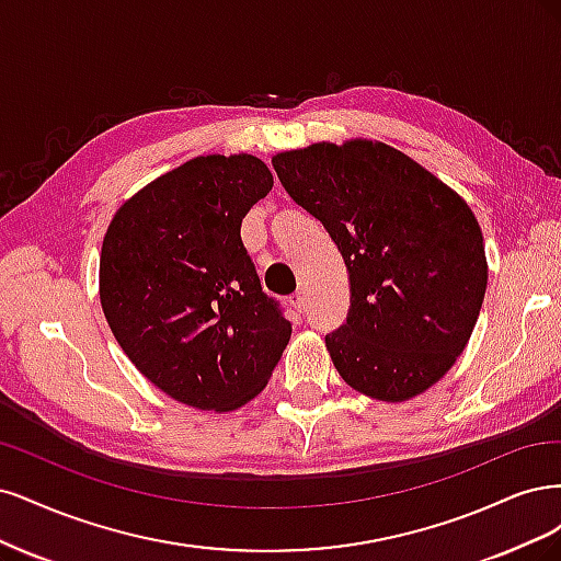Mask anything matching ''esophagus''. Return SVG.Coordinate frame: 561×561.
<instances>
[{"label": "esophagus", "mask_w": 561, "mask_h": 561, "mask_svg": "<svg viewBox=\"0 0 561 561\" xmlns=\"http://www.w3.org/2000/svg\"><path fill=\"white\" fill-rule=\"evenodd\" d=\"M288 302L294 305L296 312H305V310H307V298H305V294H294L291 300H288Z\"/></svg>", "instance_id": "34e87169"}]
</instances>
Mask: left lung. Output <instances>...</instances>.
Here are the masks:
<instances>
[{
  "mask_svg": "<svg viewBox=\"0 0 561 561\" xmlns=\"http://www.w3.org/2000/svg\"><path fill=\"white\" fill-rule=\"evenodd\" d=\"M273 168L347 265V323L327 335L342 379L387 403L436 385L471 337L486 288L471 207L382 141L312 144L277 153Z\"/></svg>",
  "mask_w": 561,
  "mask_h": 561,
  "instance_id": "8db88e82",
  "label": "left lung"
}]
</instances>
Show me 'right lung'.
Returning a JSON list of instances; mask_svg holds the SVG:
<instances>
[{
	"label": "right lung",
	"mask_w": 561,
	"mask_h": 561,
	"mask_svg": "<svg viewBox=\"0 0 561 561\" xmlns=\"http://www.w3.org/2000/svg\"><path fill=\"white\" fill-rule=\"evenodd\" d=\"M270 188L273 174L254 156H201L133 195L106 228L104 317L137 370L179 403H249L291 337L240 234Z\"/></svg>",
	"instance_id": "1"
}]
</instances>
